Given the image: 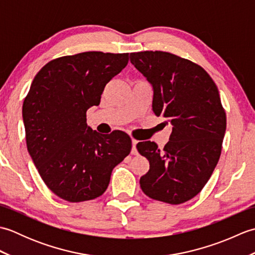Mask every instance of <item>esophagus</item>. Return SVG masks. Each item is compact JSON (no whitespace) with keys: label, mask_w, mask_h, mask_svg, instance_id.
I'll return each mask as SVG.
<instances>
[{"label":"esophagus","mask_w":255,"mask_h":255,"mask_svg":"<svg viewBox=\"0 0 255 255\" xmlns=\"http://www.w3.org/2000/svg\"><path fill=\"white\" fill-rule=\"evenodd\" d=\"M131 142H132V148H131V153L132 154H137L138 153V151H137V148H136V144H137V140L136 139H132L131 140Z\"/></svg>","instance_id":"34e87169"}]
</instances>
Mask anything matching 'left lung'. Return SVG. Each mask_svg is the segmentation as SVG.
Masks as SVG:
<instances>
[{
	"label": "left lung",
	"instance_id": "left-lung-1",
	"mask_svg": "<svg viewBox=\"0 0 255 255\" xmlns=\"http://www.w3.org/2000/svg\"><path fill=\"white\" fill-rule=\"evenodd\" d=\"M130 62L153 86V113L173 126L162 151L155 142L137 143L150 163L140 186L152 199L185 203L202 191L220 158L227 118L217 85L198 64L170 52H132Z\"/></svg>",
	"mask_w": 255,
	"mask_h": 255
}]
</instances>
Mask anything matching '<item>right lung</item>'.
I'll return each mask as SVG.
<instances>
[{
  "label": "right lung",
  "mask_w": 255,
  "mask_h": 255,
  "mask_svg": "<svg viewBox=\"0 0 255 255\" xmlns=\"http://www.w3.org/2000/svg\"><path fill=\"white\" fill-rule=\"evenodd\" d=\"M128 55L88 51L53 59L24 100L27 150L48 188L70 203L101 196L114 167L130 153L126 132L100 134L86 124V111L100 104Z\"/></svg>",
  "instance_id": "obj_1"
}]
</instances>
